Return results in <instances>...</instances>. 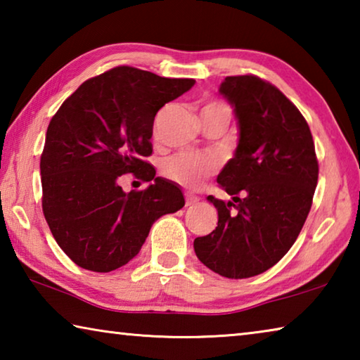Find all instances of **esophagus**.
Instances as JSON below:
<instances>
[{
	"instance_id": "1",
	"label": "esophagus",
	"mask_w": 360,
	"mask_h": 360,
	"mask_svg": "<svg viewBox=\"0 0 360 360\" xmlns=\"http://www.w3.org/2000/svg\"><path fill=\"white\" fill-rule=\"evenodd\" d=\"M200 202L198 197H195L192 193H186V206H193Z\"/></svg>"
}]
</instances>
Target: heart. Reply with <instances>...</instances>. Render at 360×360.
Here are the masks:
<instances>
[{
	"label": "heart",
	"instance_id": "b5f03b06",
	"mask_svg": "<svg viewBox=\"0 0 360 360\" xmlns=\"http://www.w3.org/2000/svg\"><path fill=\"white\" fill-rule=\"evenodd\" d=\"M219 111L230 114V108L225 105L224 101L208 100L202 108V115ZM162 114L163 112L158 114V117L155 119L154 135L158 133ZM217 168L219 163L214 157L191 154V152H181V154L172 155L162 163V173L165 178L188 188H197L202 186L206 179L211 178V176L217 172Z\"/></svg>",
	"mask_w": 360,
	"mask_h": 360
}]
</instances>
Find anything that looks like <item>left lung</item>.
<instances>
[{
    "label": "left lung",
    "mask_w": 360,
    "mask_h": 360,
    "mask_svg": "<svg viewBox=\"0 0 360 360\" xmlns=\"http://www.w3.org/2000/svg\"><path fill=\"white\" fill-rule=\"evenodd\" d=\"M221 94L240 122L235 157L217 176L233 202L210 195L217 227L195 238L193 249L217 275L243 279L278 264L295 243L311 210L319 163L308 122L271 82L227 76Z\"/></svg>",
    "instance_id": "obj_1"
}]
</instances>
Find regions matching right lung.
I'll use <instances>...</instances> for the list:
<instances>
[{"label": "right lung", "mask_w": 360, "mask_h": 360, "mask_svg": "<svg viewBox=\"0 0 360 360\" xmlns=\"http://www.w3.org/2000/svg\"><path fill=\"white\" fill-rule=\"evenodd\" d=\"M195 84L120 65L79 85L53 114L41 154L42 212L76 265L108 273L139 252L158 217L184 206L178 186L155 178V114ZM131 172L153 184L125 194Z\"/></svg>", "instance_id": "add662e5"}]
</instances>
